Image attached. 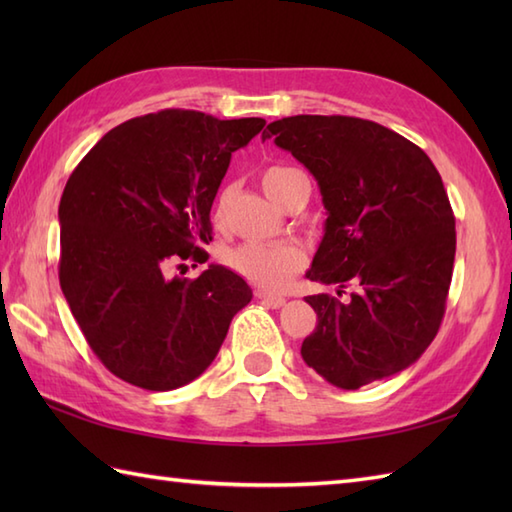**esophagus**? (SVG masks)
<instances>
[{"mask_svg":"<svg viewBox=\"0 0 512 512\" xmlns=\"http://www.w3.org/2000/svg\"><path fill=\"white\" fill-rule=\"evenodd\" d=\"M255 297L259 301H264L270 308H281L286 303V299L281 295H273V292H266V290H255Z\"/></svg>","mask_w":512,"mask_h":512,"instance_id":"34e87169","label":"esophagus"}]
</instances>
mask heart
<instances>
[{
    "instance_id": "obj_1",
    "label": "heart",
    "mask_w": 512,
    "mask_h": 512,
    "mask_svg": "<svg viewBox=\"0 0 512 512\" xmlns=\"http://www.w3.org/2000/svg\"><path fill=\"white\" fill-rule=\"evenodd\" d=\"M299 182H308L306 173L286 165L268 167L262 176L264 191L281 206H284L288 193L295 189ZM226 198L228 193L224 191L220 202H217V220H220L224 213ZM224 264L239 277L250 281V284L266 290H279L306 266V253H303V248L297 244L244 242L224 250Z\"/></svg>"
}]
</instances>
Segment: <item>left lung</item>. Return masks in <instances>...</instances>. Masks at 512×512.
I'll return each mask as SVG.
<instances>
[{
    "label": "left lung",
    "instance_id": "obj_1",
    "mask_svg": "<svg viewBox=\"0 0 512 512\" xmlns=\"http://www.w3.org/2000/svg\"><path fill=\"white\" fill-rule=\"evenodd\" d=\"M268 138L312 173L328 211L306 277L356 286L350 301L306 297L319 321L303 361L341 389L402 372L436 339L453 275L455 217L438 169L405 136L354 116H288Z\"/></svg>",
    "mask_w": 512,
    "mask_h": 512
}]
</instances>
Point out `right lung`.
Masks as SVG:
<instances>
[{
	"label": "right lung",
	"instance_id": "obj_1",
	"mask_svg": "<svg viewBox=\"0 0 512 512\" xmlns=\"http://www.w3.org/2000/svg\"><path fill=\"white\" fill-rule=\"evenodd\" d=\"M264 125L162 110L114 127L72 171L59 204L61 290L92 352L125 383L149 391L191 383L253 299L224 266L195 279L167 270L209 259L200 244L211 242V206L231 154Z\"/></svg>",
	"mask_w": 512,
	"mask_h": 512
}]
</instances>
